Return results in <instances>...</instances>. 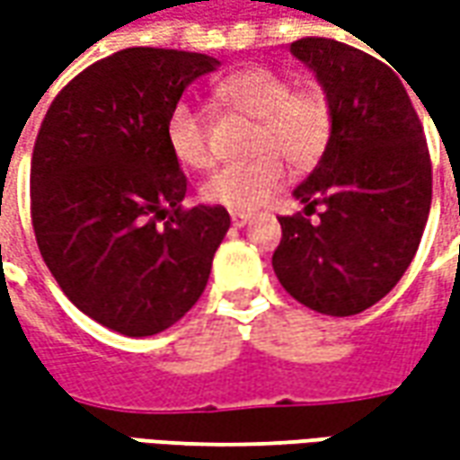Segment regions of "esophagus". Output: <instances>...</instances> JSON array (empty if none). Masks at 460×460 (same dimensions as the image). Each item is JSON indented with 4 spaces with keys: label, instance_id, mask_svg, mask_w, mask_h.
<instances>
[{
    "label": "esophagus",
    "instance_id": "esophagus-1",
    "mask_svg": "<svg viewBox=\"0 0 460 460\" xmlns=\"http://www.w3.org/2000/svg\"><path fill=\"white\" fill-rule=\"evenodd\" d=\"M230 220H233L235 227H245L248 222L253 220V215L251 212H230Z\"/></svg>",
    "mask_w": 460,
    "mask_h": 460
}]
</instances>
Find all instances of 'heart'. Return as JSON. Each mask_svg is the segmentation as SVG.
Segmentation results:
<instances>
[{"mask_svg":"<svg viewBox=\"0 0 460 460\" xmlns=\"http://www.w3.org/2000/svg\"><path fill=\"white\" fill-rule=\"evenodd\" d=\"M215 97L222 104L258 119L253 151L261 153L248 164L217 168L202 184L207 202L227 209H256L269 202L287 181L284 161L294 166H312L327 146L332 112L330 102L317 89L294 92L292 81L271 68H245L217 84ZM166 143L171 155L186 168L202 171L212 164L202 112L179 102L171 107L166 119Z\"/></svg>","mask_w":460,"mask_h":460,"instance_id":"b5f03b06","label":"heart"}]
</instances>
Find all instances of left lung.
<instances>
[{
    "label": "left lung",
    "instance_id": "left-lung-1",
    "mask_svg": "<svg viewBox=\"0 0 460 460\" xmlns=\"http://www.w3.org/2000/svg\"><path fill=\"white\" fill-rule=\"evenodd\" d=\"M292 56L320 81L332 128L320 164L294 189L305 215L279 217L274 271L305 307L348 317L397 287L433 199V166L399 76L353 45L302 38Z\"/></svg>",
    "mask_w": 460,
    "mask_h": 460
}]
</instances>
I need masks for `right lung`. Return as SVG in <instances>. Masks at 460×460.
Masks as SVG:
<instances>
[{
    "instance_id": "add662e5",
    "label": "right lung",
    "mask_w": 460,
    "mask_h": 460,
    "mask_svg": "<svg viewBox=\"0 0 460 460\" xmlns=\"http://www.w3.org/2000/svg\"><path fill=\"white\" fill-rule=\"evenodd\" d=\"M220 61L125 48L63 86L32 151V227L76 307L128 338L179 323L202 296L230 227L225 207L184 209L186 176L166 143L184 89Z\"/></svg>"
}]
</instances>
